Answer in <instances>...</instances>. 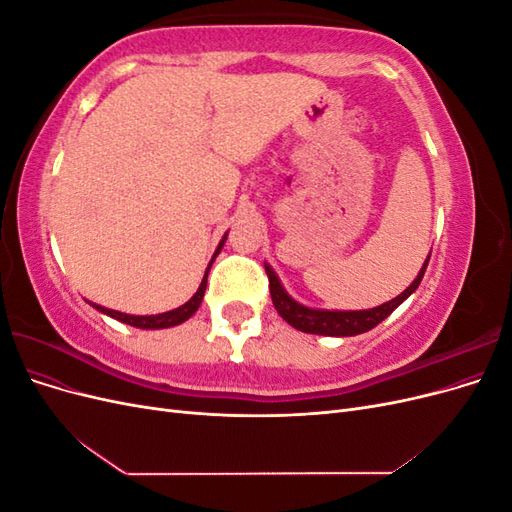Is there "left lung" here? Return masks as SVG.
Segmentation results:
<instances>
[{
    "label": "left lung",
    "instance_id": "8db88e82",
    "mask_svg": "<svg viewBox=\"0 0 512 512\" xmlns=\"http://www.w3.org/2000/svg\"><path fill=\"white\" fill-rule=\"evenodd\" d=\"M429 256L425 260L423 269L418 271L416 280L404 292H401L399 297H395L389 303H382L378 307L361 309V312H337V309L335 312H329V309L305 307L290 297L269 265H265V271L269 275V290H271V299H273L277 314H280L290 324V327H294L297 331H303V333H314V335L350 337V335H359V333H365V331H371L374 327H378V324L386 316H391L395 309L410 297V294L418 288V284H421V280H423L425 269L429 265Z\"/></svg>",
    "mask_w": 512,
    "mask_h": 512
}]
</instances>
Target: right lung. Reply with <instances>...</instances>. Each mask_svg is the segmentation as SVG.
Returning <instances> with one entry per match:
<instances>
[{
	"instance_id": "obj_1",
	"label": "right lung",
	"mask_w": 512,
	"mask_h": 512,
	"mask_svg": "<svg viewBox=\"0 0 512 512\" xmlns=\"http://www.w3.org/2000/svg\"><path fill=\"white\" fill-rule=\"evenodd\" d=\"M226 237H228V235L222 237V241H220V245H218V250H215V254H213V258H211V262H209V267H207V271H205L203 282H200L198 290L194 292V297H192L188 303H183L181 307H177V309H170V312L156 314V316H132V314L115 312V309H108V307H102V305H96V303H89V305H94V307L98 309V312H102V314H106V316H111V318H115V320H119V322H126V324H130V327H136V329H168V327H177V324L188 320V318L196 312V309L200 307V303H203L209 269H211V265H213L215 256H218L220 250L224 247Z\"/></svg>"
}]
</instances>
